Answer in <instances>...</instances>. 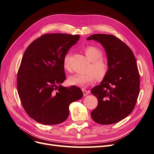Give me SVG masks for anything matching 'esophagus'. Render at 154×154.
I'll list each match as a JSON object with an SVG mask.
<instances>
[{
	"label": "esophagus",
	"mask_w": 154,
	"mask_h": 154,
	"mask_svg": "<svg viewBox=\"0 0 154 154\" xmlns=\"http://www.w3.org/2000/svg\"><path fill=\"white\" fill-rule=\"evenodd\" d=\"M82 92L83 93V96H86L88 94V92L87 90H85V88H82Z\"/></svg>",
	"instance_id": "esophagus-1"
}]
</instances>
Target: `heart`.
<instances>
[{
  "label": "heart",
  "instance_id": "obj_1",
  "mask_svg": "<svg viewBox=\"0 0 154 154\" xmlns=\"http://www.w3.org/2000/svg\"><path fill=\"white\" fill-rule=\"evenodd\" d=\"M84 52L88 59L92 62L88 71L85 74H76L69 76L68 82L70 85L78 87H85L94 82L96 79L101 80L107 75L109 66L107 62L102 58L103 52L98 48L89 45L84 49ZM69 54L65 55L63 59V67L66 71L70 70Z\"/></svg>",
  "mask_w": 154,
  "mask_h": 154
}]
</instances>
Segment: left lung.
<instances>
[{"label":"left lung","instance_id":"obj_1","mask_svg":"<svg viewBox=\"0 0 154 154\" xmlns=\"http://www.w3.org/2000/svg\"><path fill=\"white\" fill-rule=\"evenodd\" d=\"M87 40L103 45L109 66L103 81L91 90L98 101L91 117L101 125L118 123L132 112L139 94L140 78L136 58L128 46L112 35L94 34Z\"/></svg>","mask_w":154,"mask_h":154}]
</instances>
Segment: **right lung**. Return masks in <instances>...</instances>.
<instances>
[{"instance_id":"obj_1","label":"right lung","mask_w":154,"mask_h":154,"mask_svg":"<svg viewBox=\"0 0 154 154\" xmlns=\"http://www.w3.org/2000/svg\"><path fill=\"white\" fill-rule=\"evenodd\" d=\"M80 35L45 34L27 47L17 75V91L26 113L44 125L63 122L72 102L81 99L83 92L72 85L64 87L66 80L63 59Z\"/></svg>"}]
</instances>
